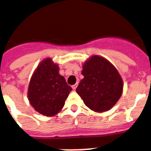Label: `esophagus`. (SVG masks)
Listing matches in <instances>:
<instances>
[{"mask_svg":"<svg viewBox=\"0 0 151 151\" xmlns=\"http://www.w3.org/2000/svg\"><path fill=\"white\" fill-rule=\"evenodd\" d=\"M77 86H78V84H75V85L72 86V88H73V90H75L76 88H77Z\"/></svg>","mask_w":151,"mask_h":151,"instance_id":"34e87169","label":"esophagus"}]
</instances>
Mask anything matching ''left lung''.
I'll list each match as a JSON object with an SVG mask.
<instances>
[{
    "instance_id": "left-lung-1",
    "label": "left lung",
    "mask_w": 151,
    "mask_h": 151,
    "mask_svg": "<svg viewBox=\"0 0 151 151\" xmlns=\"http://www.w3.org/2000/svg\"><path fill=\"white\" fill-rule=\"evenodd\" d=\"M77 93L91 110H109L120 98L123 81L116 69L102 57L94 55L83 65Z\"/></svg>"
}]
</instances>
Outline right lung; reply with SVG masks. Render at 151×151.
<instances>
[{"mask_svg": "<svg viewBox=\"0 0 151 151\" xmlns=\"http://www.w3.org/2000/svg\"><path fill=\"white\" fill-rule=\"evenodd\" d=\"M72 91L58 66L47 58L40 63L32 75L28 87V100L35 111L52 116L63 109L65 99Z\"/></svg>", "mask_w": 151, "mask_h": 151, "instance_id": "add662e5", "label": "right lung"}]
</instances>
